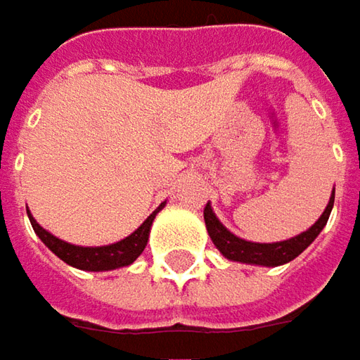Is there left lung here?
<instances>
[{"mask_svg": "<svg viewBox=\"0 0 360 360\" xmlns=\"http://www.w3.org/2000/svg\"><path fill=\"white\" fill-rule=\"evenodd\" d=\"M332 207H334V191H332V196H330V202H328L326 211L321 213V217L307 231H303L301 236L291 238L287 242H276V244H254V242L240 240L238 236H233L231 231H227L221 225V221L215 217V213H213L209 202L205 207V223H207V231H209L213 244L217 245V250L225 258L236 260V262H245V264L278 266V264H285V262L297 258L307 245L320 236L323 225L328 223Z\"/></svg>", "mask_w": 360, "mask_h": 360, "instance_id": "8db88e82", "label": "left lung"}]
</instances>
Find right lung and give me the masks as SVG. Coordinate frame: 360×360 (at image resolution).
<instances>
[{"label":"right lung","mask_w":360,"mask_h":360,"mask_svg":"<svg viewBox=\"0 0 360 360\" xmlns=\"http://www.w3.org/2000/svg\"><path fill=\"white\" fill-rule=\"evenodd\" d=\"M162 207H164V205H160L149 217L143 221L141 227H139L137 231H133L129 238H124V240H120V242H116V244L100 245V248H82V245L67 244L63 240L51 236L46 229H42L39 223L32 219V215H28V217H30L32 229L37 231V236H39L40 240L44 242V245H46L53 254H57L63 262L75 266V269L96 270V272H98V270H112L120 269V266H129V264H133V262L139 258V254L145 250L147 240H149L151 223H153V219H155L158 211H160Z\"/></svg>","instance_id":"right-lung-1"}]
</instances>
